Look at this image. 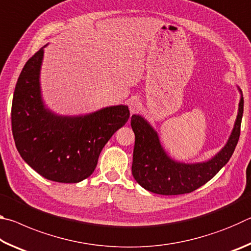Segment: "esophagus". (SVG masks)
I'll use <instances>...</instances> for the list:
<instances>
[{"mask_svg": "<svg viewBox=\"0 0 251 251\" xmlns=\"http://www.w3.org/2000/svg\"><path fill=\"white\" fill-rule=\"evenodd\" d=\"M128 106H129L130 113H136V112H138L139 109H141L142 104H141V101H139L137 99H131L128 101Z\"/></svg>", "mask_w": 251, "mask_h": 251, "instance_id": "1", "label": "esophagus"}]
</instances>
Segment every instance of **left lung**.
Returning <instances> with one entry per match:
<instances>
[{"instance_id": "1", "label": "left lung", "mask_w": 251, "mask_h": 251, "mask_svg": "<svg viewBox=\"0 0 251 251\" xmlns=\"http://www.w3.org/2000/svg\"><path fill=\"white\" fill-rule=\"evenodd\" d=\"M243 113L244 97L241 94L237 120L227 144L211 159L197 164L173 160L161 147L156 130L142 116L133 115L130 125L135 134V146L131 173L135 180L148 192L166 196L192 193L205 185L228 163L235 151Z\"/></svg>"}]
</instances>
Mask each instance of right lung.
Returning a JSON list of instances; mask_svg holds the SVG:
<instances>
[{
	"label": "right lung",
	"mask_w": 251,
	"mask_h": 251,
	"mask_svg": "<svg viewBox=\"0 0 251 251\" xmlns=\"http://www.w3.org/2000/svg\"><path fill=\"white\" fill-rule=\"evenodd\" d=\"M43 48L24 65L16 83L11 120L15 146L34 171L49 180L79 182L90 177L105 144L129 118L125 105L84 116H59L45 108L40 70Z\"/></svg>",
	"instance_id": "right-lung-1"
}]
</instances>
